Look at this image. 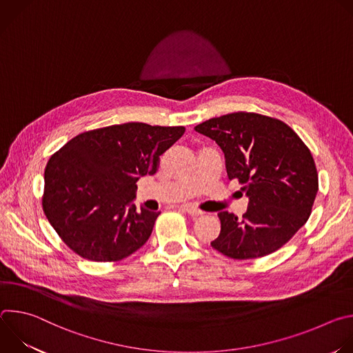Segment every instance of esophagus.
<instances>
[{
    "instance_id": "obj_1",
    "label": "esophagus",
    "mask_w": 353,
    "mask_h": 353,
    "mask_svg": "<svg viewBox=\"0 0 353 353\" xmlns=\"http://www.w3.org/2000/svg\"><path fill=\"white\" fill-rule=\"evenodd\" d=\"M183 211H185L187 214H190L191 216H199V215H203V211H199L198 208H195V207H192V205H190V204H184V205H181L180 207Z\"/></svg>"
}]
</instances>
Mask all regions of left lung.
Here are the masks:
<instances>
[{"mask_svg": "<svg viewBox=\"0 0 353 353\" xmlns=\"http://www.w3.org/2000/svg\"><path fill=\"white\" fill-rule=\"evenodd\" d=\"M214 139L225 154L230 180L248 196L241 219L219 212L221 233L211 245L226 257L268 256L303 226L319 191L310 149L283 121L237 112L210 119L194 128Z\"/></svg>", "mask_w": 353, "mask_h": 353, "instance_id": "left-lung-1", "label": "left lung"}]
</instances>
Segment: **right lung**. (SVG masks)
Returning a JSON list of instances; mask_svg holds the SVG:
<instances>
[{
    "instance_id": "1",
    "label": "right lung",
    "mask_w": 353,
    "mask_h": 353,
    "mask_svg": "<svg viewBox=\"0 0 353 353\" xmlns=\"http://www.w3.org/2000/svg\"><path fill=\"white\" fill-rule=\"evenodd\" d=\"M184 131L181 125L116 124L74 137L50 158L43 211L75 254L112 263L146 243L161 212L135 208L137 181L157 173L159 158Z\"/></svg>"
}]
</instances>
